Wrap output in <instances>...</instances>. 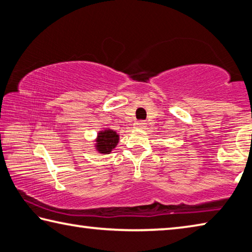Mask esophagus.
Listing matches in <instances>:
<instances>
[{"instance_id": "esophagus-1", "label": "esophagus", "mask_w": 252, "mask_h": 252, "mask_svg": "<svg viewBox=\"0 0 252 252\" xmlns=\"http://www.w3.org/2000/svg\"><path fill=\"white\" fill-rule=\"evenodd\" d=\"M134 126L136 127V129H143V127L146 126V122L143 121V120L136 121V122L134 123Z\"/></svg>"}]
</instances>
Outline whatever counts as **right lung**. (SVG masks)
<instances>
[{
	"label": "right lung",
	"mask_w": 252,
	"mask_h": 252,
	"mask_svg": "<svg viewBox=\"0 0 252 252\" xmlns=\"http://www.w3.org/2000/svg\"><path fill=\"white\" fill-rule=\"evenodd\" d=\"M118 141L119 135L117 134V132H114L112 130H104L98 134V143L95 148L98 149L100 153H109L116 148Z\"/></svg>",
	"instance_id": "right-lung-1"
}]
</instances>
